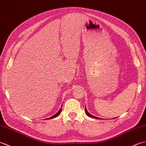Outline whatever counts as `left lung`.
Wrapping results in <instances>:
<instances>
[{
  "instance_id": "left-lung-1",
  "label": "left lung",
  "mask_w": 146,
  "mask_h": 146,
  "mask_svg": "<svg viewBox=\"0 0 146 146\" xmlns=\"http://www.w3.org/2000/svg\"><path fill=\"white\" fill-rule=\"evenodd\" d=\"M85 112H86V115H88L89 117H93V118H95V119H100V118H99V117H96V116H94V115H91L90 114H89V113L87 111V109H86V108H85Z\"/></svg>"
}]
</instances>
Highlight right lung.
<instances>
[{
	"label": "right lung",
	"mask_w": 146,
	"mask_h": 146,
	"mask_svg": "<svg viewBox=\"0 0 146 146\" xmlns=\"http://www.w3.org/2000/svg\"><path fill=\"white\" fill-rule=\"evenodd\" d=\"M61 111H62V108H60V110H59V111H58V112H57V113H56V114L54 115L53 116H52V117H49V118H47V119H53V118H55V117H57V116L59 115L60 114Z\"/></svg>",
	"instance_id": "1"
}]
</instances>
